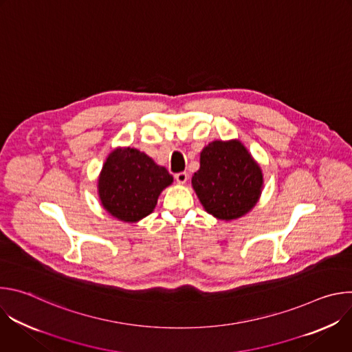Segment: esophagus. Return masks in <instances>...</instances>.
<instances>
[{"instance_id":"34e87169","label":"esophagus","mask_w":352,"mask_h":352,"mask_svg":"<svg viewBox=\"0 0 352 352\" xmlns=\"http://www.w3.org/2000/svg\"><path fill=\"white\" fill-rule=\"evenodd\" d=\"M175 181L178 184H185L188 181V174L184 171V173H177L175 174Z\"/></svg>"}]
</instances>
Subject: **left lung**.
Returning a JSON list of instances; mask_svg holds the SVG:
<instances>
[{
	"label": "left lung",
	"mask_w": 352,
	"mask_h": 352,
	"mask_svg": "<svg viewBox=\"0 0 352 352\" xmlns=\"http://www.w3.org/2000/svg\"><path fill=\"white\" fill-rule=\"evenodd\" d=\"M192 186L209 214L230 221L258 204L263 174L239 140H214L200 152V168L192 177Z\"/></svg>",
	"instance_id": "8db88e82"
}]
</instances>
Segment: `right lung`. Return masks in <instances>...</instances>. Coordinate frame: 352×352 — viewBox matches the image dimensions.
<instances>
[{
    "instance_id": "obj_1",
    "label": "right lung",
    "mask_w": 352,
    "mask_h": 352,
    "mask_svg": "<svg viewBox=\"0 0 352 352\" xmlns=\"http://www.w3.org/2000/svg\"><path fill=\"white\" fill-rule=\"evenodd\" d=\"M173 175L135 147H118L109 155L98 177V197L116 219L136 223L152 213Z\"/></svg>"
}]
</instances>
